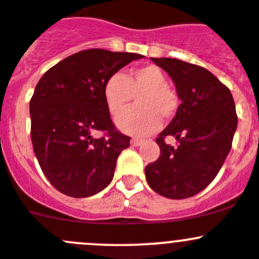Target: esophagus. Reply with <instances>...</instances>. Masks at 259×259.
I'll list each match as a JSON object with an SVG mask.
<instances>
[{
    "mask_svg": "<svg viewBox=\"0 0 259 259\" xmlns=\"http://www.w3.org/2000/svg\"><path fill=\"white\" fill-rule=\"evenodd\" d=\"M144 144V141L140 139H132L131 140V145L132 146H141V145Z\"/></svg>",
    "mask_w": 259,
    "mask_h": 259,
    "instance_id": "1",
    "label": "esophagus"
}]
</instances>
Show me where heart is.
<instances>
[{
  "label": "heart",
  "instance_id": "obj_1",
  "mask_svg": "<svg viewBox=\"0 0 259 259\" xmlns=\"http://www.w3.org/2000/svg\"><path fill=\"white\" fill-rule=\"evenodd\" d=\"M139 107L128 109L117 119V127L132 136H147L161 125V117L170 119L178 109V98L169 86L164 72L154 65L136 68L130 77L115 72L107 78L103 88L105 104L110 114L117 117L134 95Z\"/></svg>",
  "mask_w": 259,
  "mask_h": 259
}]
</instances>
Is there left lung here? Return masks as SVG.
<instances>
[{
    "label": "left lung",
    "mask_w": 259,
    "mask_h": 259,
    "mask_svg": "<svg viewBox=\"0 0 259 259\" xmlns=\"http://www.w3.org/2000/svg\"><path fill=\"white\" fill-rule=\"evenodd\" d=\"M151 61L170 76L181 105L157 136L160 156L145 168L151 189L162 197L183 199L199 193L220 171L238 125L230 90L208 70L176 58ZM168 136L179 146L164 144Z\"/></svg>",
    "instance_id": "8db88e82"
}]
</instances>
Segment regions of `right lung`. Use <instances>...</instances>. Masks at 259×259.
<instances>
[{
	"instance_id": "obj_1",
	"label": "right lung",
	"mask_w": 259,
	"mask_h": 259,
	"mask_svg": "<svg viewBox=\"0 0 259 259\" xmlns=\"http://www.w3.org/2000/svg\"><path fill=\"white\" fill-rule=\"evenodd\" d=\"M142 54L88 49L47 71L30 100L31 142L44 176L63 194L94 196L114 177L130 137L114 130L103 88L113 73ZM107 132L105 138H95Z\"/></svg>"
}]
</instances>
